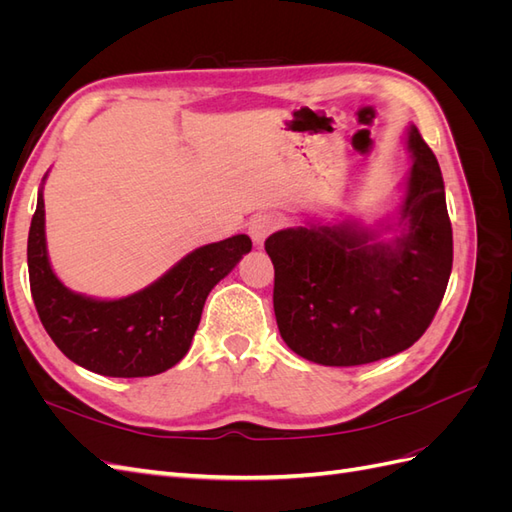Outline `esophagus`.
<instances>
[{
  "instance_id": "34e87169",
  "label": "esophagus",
  "mask_w": 512,
  "mask_h": 512,
  "mask_svg": "<svg viewBox=\"0 0 512 512\" xmlns=\"http://www.w3.org/2000/svg\"><path fill=\"white\" fill-rule=\"evenodd\" d=\"M277 218L271 213H258L254 215V218L250 220V224H247V232H250V237L254 239L256 245H262V241H265L271 232L277 228Z\"/></svg>"
}]
</instances>
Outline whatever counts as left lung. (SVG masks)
<instances>
[{
    "mask_svg": "<svg viewBox=\"0 0 512 512\" xmlns=\"http://www.w3.org/2000/svg\"><path fill=\"white\" fill-rule=\"evenodd\" d=\"M414 164L399 235L337 226L286 228L265 241L273 309L288 348L331 367L374 363L410 348L436 316L453 269V228L436 156L410 126Z\"/></svg>",
    "mask_w": 512,
    "mask_h": 512,
    "instance_id": "left-lung-1",
    "label": "left lung"
}]
</instances>
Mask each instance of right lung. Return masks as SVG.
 <instances>
[{"mask_svg":"<svg viewBox=\"0 0 512 512\" xmlns=\"http://www.w3.org/2000/svg\"><path fill=\"white\" fill-rule=\"evenodd\" d=\"M250 250L247 235L209 243L141 292L89 299L68 290L51 269L40 190L27 239L29 286L42 327L70 361L111 378L156 376L188 354L211 288Z\"/></svg>","mask_w":512,"mask_h":512,"instance_id":"obj_1","label":"right lung"}]
</instances>
